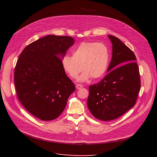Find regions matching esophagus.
<instances>
[{
	"instance_id": "1",
	"label": "esophagus",
	"mask_w": 157,
	"mask_h": 157,
	"mask_svg": "<svg viewBox=\"0 0 157 157\" xmlns=\"http://www.w3.org/2000/svg\"><path fill=\"white\" fill-rule=\"evenodd\" d=\"M83 87V86L82 85H79V84H77L76 85V88H77V89H81V88H82Z\"/></svg>"
}]
</instances>
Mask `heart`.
I'll return each mask as SVG.
<instances>
[{"label": "heart", "instance_id": "heart-1", "mask_svg": "<svg viewBox=\"0 0 157 157\" xmlns=\"http://www.w3.org/2000/svg\"><path fill=\"white\" fill-rule=\"evenodd\" d=\"M72 56L65 55L62 59V66L65 72L72 79L84 70L78 78L79 82H85L93 78L101 79L108 68L109 54L108 48L101 43L83 42L72 51ZM82 68H81V66Z\"/></svg>", "mask_w": 157, "mask_h": 157}]
</instances>
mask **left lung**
<instances>
[{"label": "left lung", "mask_w": 157, "mask_h": 157, "mask_svg": "<svg viewBox=\"0 0 157 157\" xmlns=\"http://www.w3.org/2000/svg\"><path fill=\"white\" fill-rule=\"evenodd\" d=\"M112 43V59L108 74L97 85L90 86L88 108L93 116L110 121L133 108L141 87L136 57L124 43L108 35Z\"/></svg>", "instance_id": "8db88e82"}]
</instances>
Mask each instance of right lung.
Segmentation results:
<instances>
[{
	"instance_id": "right-lung-1",
	"label": "right lung",
	"mask_w": 157,
	"mask_h": 157,
	"mask_svg": "<svg viewBox=\"0 0 157 157\" xmlns=\"http://www.w3.org/2000/svg\"><path fill=\"white\" fill-rule=\"evenodd\" d=\"M74 44L70 36L48 35L25 48L14 70V85L21 104L43 121L59 117L75 86L66 75L62 59Z\"/></svg>"
}]
</instances>
